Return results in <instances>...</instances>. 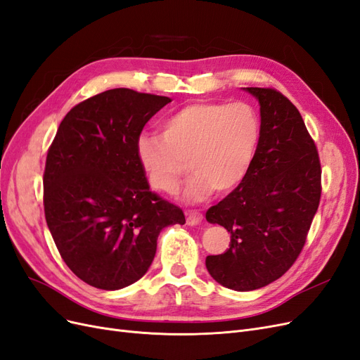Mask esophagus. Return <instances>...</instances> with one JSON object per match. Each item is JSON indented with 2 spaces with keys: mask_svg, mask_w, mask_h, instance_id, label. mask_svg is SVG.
I'll use <instances>...</instances> for the list:
<instances>
[{
  "mask_svg": "<svg viewBox=\"0 0 360 360\" xmlns=\"http://www.w3.org/2000/svg\"><path fill=\"white\" fill-rule=\"evenodd\" d=\"M202 221V214L198 212H188L186 213V224L189 226H195L198 225Z\"/></svg>",
  "mask_w": 360,
  "mask_h": 360,
  "instance_id": "1",
  "label": "esophagus"
}]
</instances>
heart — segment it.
<instances>
[{
  "label": "heart",
  "instance_id": "b5f03b06",
  "mask_svg": "<svg viewBox=\"0 0 360 360\" xmlns=\"http://www.w3.org/2000/svg\"><path fill=\"white\" fill-rule=\"evenodd\" d=\"M261 122L248 103H191L162 123V134L136 139V159L148 183L172 193L189 168L193 176L183 191L186 202H202L214 191L240 186L252 167Z\"/></svg>",
  "mask_w": 360,
  "mask_h": 360
}]
</instances>
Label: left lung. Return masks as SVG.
<instances>
[{
  "instance_id": "obj_1",
  "label": "left lung",
  "mask_w": 360,
  "mask_h": 360,
  "mask_svg": "<svg viewBox=\"0 0 360 360\" xmlns=\"http://www.w3.org/2000/svg\"><path fill=\"white\" fill-rule=\"evenodd\" d=\"M259 103L261 138L240 186L205 213L231 234L230 248L205 267L234 291L263 288L292 266L321 195L317 148L297 108L274 89H243Z\"/></svg>"
}]
</instances>
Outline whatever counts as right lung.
Segmentation results:
<instances>
[{"label": "right lung", "instance_id": "obj_1", "mask_svg": "<svg viewBox=\"0 0 360 360\" xmlns=\"http://www.w3.org/2000/svg\"><path fill=\"white\" fill-rule=\"evenodd\" d=\"M169 97L114 89L68 112L48 151L43 204L53 242L73 274L101 290L143 278L165 226L181 209L150 192L136 159L143 127Z\"/></svg>", "mask_w": 360, "mask_h": 360}]
</instances>
